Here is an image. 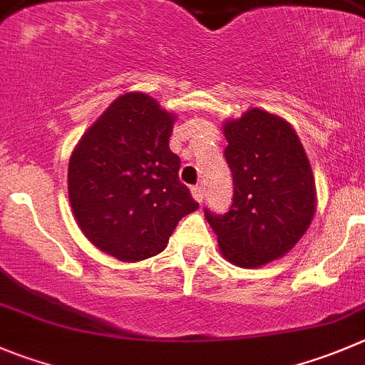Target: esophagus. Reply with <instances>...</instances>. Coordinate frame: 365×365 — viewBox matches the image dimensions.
<instances>
[{
  "mask_svg": "<svg viewBox=\"0 0 365 365\" xmlns=\"http://www.w3.org/2000/svg\"><path fill=\"white\" fill-rule=\"evenodd\" d=\"M192 195H193V199L197 200V202H202V199H204V188H202V186H193Z\"/></svg>",
  "mask_w": 365,
  "mask_h": 365,
  "instance_id": "34e87169",
  "label": "esophagus"
}]
</instances>
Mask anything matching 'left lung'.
I'll list each match as a JSON object with an SVG mask.
<instances>
[{
	"label": "left lung",
	"instance_id": "8db88e82",
	"mask_svg": "<svg viewBox=\"0 0 365 365\" xmlns=\"http://www.w3.org/2000/svg\"><path fill=\"white\" fill-rule=\"evenodd\" d=\"M232 202L225 213L204 207L222 255L259 267L297 244L315 213V185L304 148L287 121L251 109L224 125Z\"/></svg>",
	"mask_w": 365,
	"mask_h": 365
}]
</instances>
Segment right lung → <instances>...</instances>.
Instances as JSON below:
<instances>
[{
    "instance_id": "right-lung-1",
    "label": "right lung",
    "mask_w": 365,
    "mask_h": 365,
    "mask_svg": "<svg viewBox=\"0 0 365 365\" xmlns=\"http://www.w3.org/2000/svg\"><path fill=\"white\" fill-rule=\"evenodd\" d=\"M173 116L143 93L120 96L76 145L68 170L86 237L121 262L159 255L177 222L199 207L168 147Z\"/></svg>"
}]
</instances>
